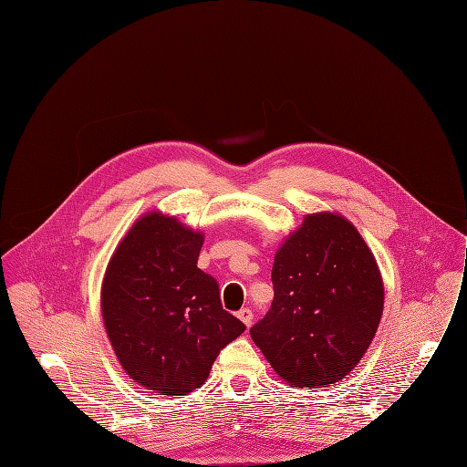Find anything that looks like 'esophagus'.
<instances>
[{"label":"esophagus","instance_id":"1","mask_svg":"<svg viewBox=\"0 0 467 467\" xmlns=\"http://www.w3.org/2000/svg\"><path fill=\"white\" fill-rule=\"evenodd\" d=\"M237 317H239L246 327H250L252 321H254V312H252L250 308H241V310L237 312Z\"/></svg>","mask_w":467,"mask_h":467}]
</instances>
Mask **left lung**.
Here are the masks:
<instances>
[{
	"instance_id": "obj_1",
	"label": "left lung",
	"mask_w": 467,
	"mask_h": 467,
	"mask_svg": "<svg viewBox=\"0 0 467 467\" xmlns=\"http://www.w3.org/2000/svg\"><path fill=\"white\" fill-rule=\"evenodd\" d=\"M274 301L250 328L288 385L319 389L343 379L367 352L383 312L378 263L339 213H308L274 257Z\"/></svg>"
}]
</instances>
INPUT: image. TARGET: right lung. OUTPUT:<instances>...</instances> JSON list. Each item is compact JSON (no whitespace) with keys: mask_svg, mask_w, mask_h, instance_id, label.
Here are the masks:
<instances>
[{"mask_svg":"<svg viewBox=\"0 0 467 467\" xmlns=\"http://www.w3.org/2000/svg\"><path fill=\"white\" fill-rule=\"evenodd\" d=\"M204 234L148 212L113 252L100 292L102 319L122 368L139 385L184 396L210 376L244 323L221 305L217 281L197 268Z\"/></svg>","mask_w":467,"mask_h":467,"instance_id":"obj_1","label":"right lung"}]
</instances>
